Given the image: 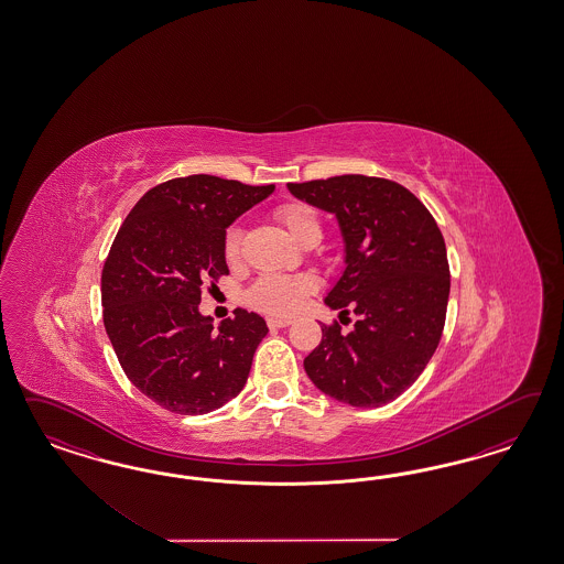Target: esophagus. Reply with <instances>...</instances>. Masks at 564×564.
Returning <instances> with one entry per match:
<instances>
[{
  "instance_id": "esophagus-1",
  "label": "esophagus",
  "mask_w": 564,
  "mask_h": 564,
  "mask_svg": "<svg viewBox=\"0 0 564 564\" xmlns=\"http://www.w3.org/2000/svg\"><path fill=\"white\" fill-rule=\"evenodd\" d=\"M267 325L271 326V328H285V326L291 325V321L290 318H269Z\"/></svg>"
}]
</instances>
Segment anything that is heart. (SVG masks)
<instances>
[{
  "mask_svg": "<svg viewBox=\"0 0 564 564\" xmlns=\"http://www.w3.org/2000/svg\"><path fill=\"white\" fill-rule=\"evenodd\" d=\"M274 217L288 227L293 238L304 246H314L323 239V221L318 210L302 200H288L274 208ZM243 246V227L229 225L223 236V252L229 262H236L241 257ZM318 288L312 274H276L267 273L258 276L257 281L246 291V302L260 312L274 316L295 314L310 293Z\"/></svg>",
  "mask_w": 564,
  "mask_h": 564,
  "instance_id": "heart-1",
  "label": "heart"
}]
</instances>
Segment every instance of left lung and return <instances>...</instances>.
<instances>
[{"instance_id":"8db88e82","label":"left lung","mask_w":564,"mask_h":564,"mask_svg":"<svg viewBox=\"0 0 564 564\" xmlns=\"http://www.w3.org/2000/svg\"><path fill=\"white\" fill-rule=\"evenodd\" d=\"M291 194L335 213L347 269L326 295L341 310L304 359L323 393L354 408L391 403L424 372L443 337L451 271L443 234L424 203L401 184L335 175L290 184Z\"/></svg>"}]
</instances>
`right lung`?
Masks as SVG:
<instances>
[{
	"label": "right lung",
	"instance_id": "right-lung-1",
	"mask_svg": "<svg viewBox=\"0 0 564 564\" xmlns=\"http://www.w3.org/2000/svg\"><path fill=\"white\" fill-rule=\"evenodd\" d=\"M273 189L206 173L175 177L121 223L102 264V323L130 382L163 410L203 415L243 389L269 333L264 318L238 307L213 328L198 304L229 274L225 229Z\"/></svg>",
	"mask_w": 564,
	"mask_h": 564
}]
</instances>
